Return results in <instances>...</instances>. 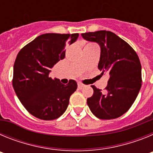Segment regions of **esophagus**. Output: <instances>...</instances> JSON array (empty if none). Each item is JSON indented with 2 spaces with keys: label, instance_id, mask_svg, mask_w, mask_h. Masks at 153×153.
<instances>
[{
  "label": "esophagus",
  "instance_id": "34e87169",
  "mask_svg": "<svg viewBox=\"0 0 153 153\" xmlns=\"http://www.w3.org/2000/svg\"><path fill=\"white\" fill-rule=\"evenodd\" d=\"M84 86H85V85L82 84V83H78V88H79V90H82L83 88H84Z\"/></svg>",
  "mask_w": 153,
  "mask_h": 153
}]
</instances>
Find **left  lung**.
<instances>
[{
	"mask_svg": "<svg viewBox=\"0 0 153 153\" xmlns=\"http://www.w3.org/2000/svg\"><path fill=\"white\" fill-rule=\"evenodd\" d=\"M81 35L86 40L100 46L98 68L102 74L109 75L104 92L91 86L93 94L87 99V105L97 118H118L129 110L141 88L142 67L139 56L129 44L110 31Z\"/></svg>",
	"mask_w": 153,
	"mask_h": 153,
	"instance_id": "1",
	"label": "left lung"
}]
</instances>
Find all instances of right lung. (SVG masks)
<instances>
[{
	"instance_id": "obj_1",
	"label": "right lung",
	"mask_w": 153,
	"mask_h": 153,
	"mask_svg": "<svg viewBox=\"0 0 153 153\" xmlns=\"http://www.w3.org/2000/svg\"><path fill=\"white\" fill-rule=\"evenodd\" d=\"M78 36L79 33H44L18 53L12 84L23 106L33 117L53 120L66 111L77 83L70 79L64 85L49 74L51 68L64 59L66 45L72 44Z\"/></svg>"
}]
</instances>
